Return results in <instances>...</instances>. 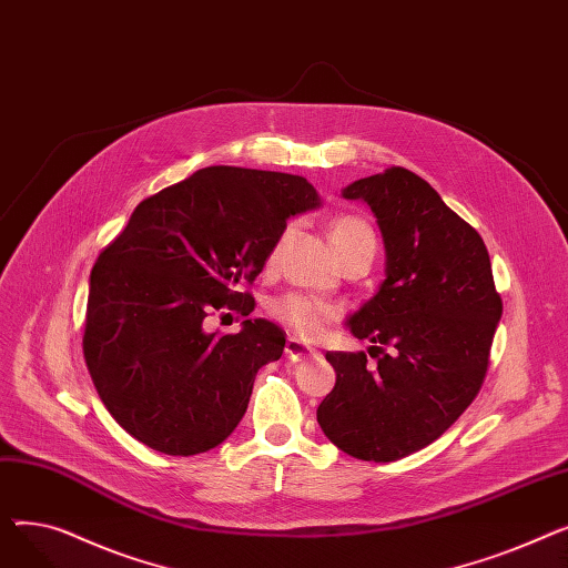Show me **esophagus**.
Returning a JSON list of instances; mask_svg holds the SVG:
<instances>
[{"label": "esophagus", "mask_w": 568, "mask_h": 568, "mask_svg": "<svg viewBox=\"0 0 568 568\" xmlns=\"http://www.w3.org/2000/svg\"><path fill=\"white\" fill-rule=\"evenodd\" d=\"M313 354H315V349L304 345L300 338H290L285 343V356L290 362H302V359H306V356H313Z\"/></svg>", "instance_id": "obj_1"}]
</instances>
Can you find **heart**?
<instances>
[{
	"mask_svg": "<svg viewBox=\"0 0 568 568\" xmlns=\"http://www.w3.org/2000/svg\"><path fill=\"white\" fill-rule=\"evenodd\" d=\"M290 230L292 227H285L274 242L272 253H268V262H276ZM329 236L338 255H345L354 248H368L375 255V232L362 219L338 216L329 227ZM272 311H274V317L281 324H285L290 332L304 338H317L326 329V324H329L336 315V308L332 304L315 300V296H308L302 292H290L281 296V300L274 302Z\"/></svg>",
	"mask_w": 568,
	"mask_h": 568,
	"instance_id": "1",
	"label": "heart"
}]
</instances>
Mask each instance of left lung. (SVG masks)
Segmentation results:
<instances>
[{
  "label": "left lung",
  "mask_w": 568,
  "mask_h": 568,
  "mask_svg": "<svg viewBox=\"0 0 568 568\" xmlns=\"http://www.w3.org/2000/svg\"><path fill=\"white\" fill-rule=\"evenodd\" d=\"M343 197L366 202L384 239L386 278L347 320L375 343L377 368L364 352H326L336 386L317 424L347 456L392 463L435 442L479 394L501 300L481 234L419 174L389 168Z\"/></svg>",
  "instance_id": "left-lung-1"
}]
</instances>
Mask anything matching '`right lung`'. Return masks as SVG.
I'll return each mask as SVG.
<instances>
[{
  "mask_svg": "<svg viewBox=\"0 0 568 568\" xmlns=\"http://www.w3.org/2000/svg\"><path fill=\"white\" fill-rule=\"evenodd\" d=\"M320 206L304 176L212 165L142 200L89 276L84 362L112 419L149 449L195 456L246 414L257 371L285 332L244 320L216 336V311L253 313L244 292L287 227Z\"/></svg>",
  "mask_w": 568,
  "mask_h": 568,
  "instance_id": "add662e5",
  "label": "right lung"
}]
</instances>
